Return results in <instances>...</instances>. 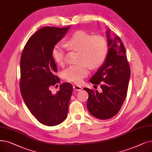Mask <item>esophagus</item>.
I'll list each match as a JSON object with an SVG mask.
<instances>
[{
  "instance_id": "1",
  "label": "esophagus",
  "mask_w": 152,
  "mask_h": 152,
  "mask_svg": "<svg viewBox=\"0 0 152 152\" xmlns=\"http://www.w3.org/2000/svg\"><path fill=\"white\" fill-rule=\"evenodd\" d=\"M73 88L75 91H81L83 89L82 87L80 86H78V85H75L73 86Z\"/></svg>"
}]
</instances>
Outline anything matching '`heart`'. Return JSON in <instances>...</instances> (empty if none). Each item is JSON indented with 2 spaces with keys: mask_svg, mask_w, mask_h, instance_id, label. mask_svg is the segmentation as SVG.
I'll use <instances>...</instances> for the list:
<instances>
[{
  "mask_svg": "<svg viewBox=\"0 0 152 152\" xmlns=\"http://www.w3.org/2000/svg\"><path fill=\"white\" fill-rule=\"evenodd\" d=\"M69 50L78 51L77 64L69 66L63 72L65 80L81 83L83 79L88 76L89 66L92 69L100 67L105 62L108 53V44L104 37L101 35L92 36L83 30L75 31L65 42ZM53 57L60 65L65 60V49L60 44H56L53 49Z\"/></svg>",
  "mask_w": 152,
  "mask_h": 152,
  "instance_id": "obj_1",
  "label": "heart"
}]
</instances>
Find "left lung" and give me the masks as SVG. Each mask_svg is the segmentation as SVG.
Returning a JSON list of instances; mask_svg holds the SVG:
<instances>
[{"label": "left lung", "instance_id": "8db88e82", "mask_svg": "<svg viewBox=\"0 0 152 152\" xmlns=\"http://www.w3.org/2000/svg\"><path fill=\"white\" fill-rule=\"evenodd\" d=\"M109 32H106L110 47L106 60L89 80L93 84H100L101 92L84 89L89 94L88 110L92 115L102 120L114 117L120 110L127 96L130 76L124 45L117 35L112 39Z\"/></svg>", "mask_w": 152, "mask_h": 152}]
</instances>
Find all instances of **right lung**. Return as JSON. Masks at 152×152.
<instances>
[{
    "instance_id": "add662e5",
    "label": "right lung",
    "mask_w": 152,
    "mask_h": 152,
    "mask_svg": "<svg viewBox=\"0 0 152 152\" xmlns=\"http://www.w3.org/2000/svg\"><path fill=\"white\" fill-rule=\"evenodd\" d=\"M69 27L39 29L26 43L21 55L20 89L23 99L38 121L47 126L61 124L68 114L72 85L60 84L55 94L50 88L60 81L55 75L58 69L53 49Z\"/></svg>"
}]
</instances>
